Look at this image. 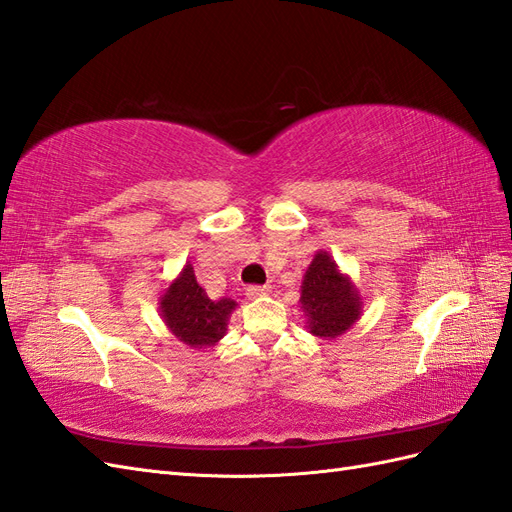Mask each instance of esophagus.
<instances>
[{"label":"esophagus","instance_id":"1","mask_svg":"<svg viewBox=\"0 0 512 512\" xmlns=\"http://www.w3.org/2000/svg\"><path fill=\"white\" fill-rule=\"evenodd\" d=\"M268 292H270L268 285H248V287H246V296H248V298L268 296Z\"/></svg>","mask_w":512,"mask_h":512}]
</instances>
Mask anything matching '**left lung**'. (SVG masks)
I'll use <instances>...</instances> for the list:
<instances>
[{"label": "left lung", "mask_w": 512, "mask_h": 512, "mask_svg": "<svg viewBox=\"0 0 512 512\" xmlns=\"http://www.w3.org/2000/svg\"><path fill=\"white\" fill-rule=\"evenodd\" d=\"M298 303L307 318L309 333L320 339L344 335L363 313L359 287L339 270L335 259L326 251L313 255L300 285Z\"/></svg>", "instance_id": "1"}]
</instances>
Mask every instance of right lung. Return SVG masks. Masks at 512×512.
Segmentation results:
<instances>
[{
    "label": "right lung",
    "mask_w": 512,
    "mask_h": 512,
    "mask_svg": "<svg viewBox=\"0 0 512 512\" xmlns=\"http://www.w3.org/2000/svg\"><path fill=\"white\" fill-rule=\"evenodd\" d=\"M157 305L166 329L194 350L216 346L227 333L231 311L238 307L231 298H209L196 281L192 264L181 268Z\"/></svg>",
    "instance_id": "right-lung-1"
}]
</instances>
